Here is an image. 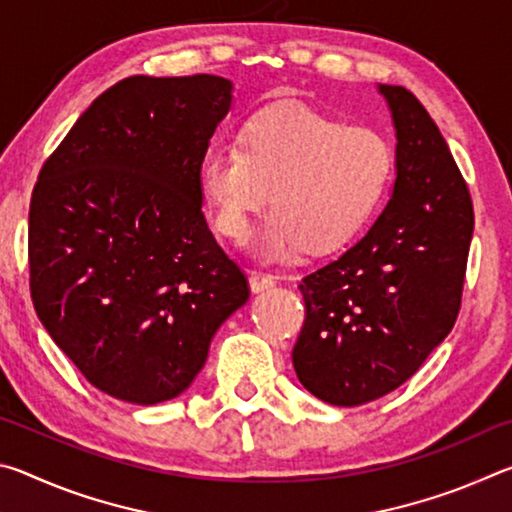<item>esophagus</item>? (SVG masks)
<instances>
[{
	"label": "esophagus",
	"instance_id": "1",
	"mask_svg": "<svg viewBox=\"0 0 512 512\" xmlns=\"http://www.w3.org/2000/svg\"><path fill=\"white\" fill-rule=\"evenodd\" d=\"M248 284H250V291L259 293V291H266L275 287V277L268 275V273H259V271H250L248 275Z\"/></svg>",
	"mask_w": 512,
	"mask_h": 512
}]
</instances>
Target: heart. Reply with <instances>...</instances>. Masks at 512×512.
Returning <instances> with one entry per match:
<instances>
[{"label": "heart", "instance_id": "1", "mask_svg": "<svg viewBox=\"0 0 512 512\" xmlns=\"http://www.w3.org/2000/svg\"><path fill=\"white\" fill-rule=\"evenodd\" d=\"M393 178V149L370 126H348L305 103L255 112L239 144H216L203 155L198 187L214 225L246 241L268 203L259 250L287 259L305 250L332 253L359 235L384 203Z\"/></svg>", "mask_w": 512, "mask_h": 512}]
</instances>
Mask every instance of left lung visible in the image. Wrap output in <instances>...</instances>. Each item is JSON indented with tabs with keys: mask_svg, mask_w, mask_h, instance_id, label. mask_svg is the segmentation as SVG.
I'll use <instances>...</instances> for the list:
<instances>
[{
	"mask_svg": "<svg viewBox=\"0 0 512 512\" xmlns=\"http://www.w3.org/2000/svg\"><path fill=\"white\" fill-rule=\"evenodd\" d=\"M377 88L397 137L391 201L363 239L300 282L293 368L334 406L395 391L452 332L474 230L470 192L429 112L402 85Z\"/></svg>",
	"mask_w": 512,
	"mask_h": 512,
	"instance_id": "obj_1",
	"label": "left lung"
}]
</instances>
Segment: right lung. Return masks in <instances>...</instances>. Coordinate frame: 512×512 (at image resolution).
I'll list each match as a JSON object with an SVG mask.
<instances>
[{"instance_id": "obj_1", "label": "right lung", "mask_w": 512, "mask_h": 512, "mask_svg": "<svg viewBox=\"0 0 512 512\" xmlns=\"http://www.w3.org/2000/svg\"><path fill=\"white\" fill-rule=\"evenodd\" d=\"M230 106L223 76H128L76 119L33 187V307L83 377L121 402L187 391L250 296L198 187Z\"/></svg>"}]
</instances>
